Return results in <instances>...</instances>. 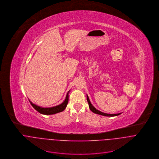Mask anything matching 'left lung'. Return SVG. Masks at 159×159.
<instances>
[{
    "label": "left lung",
    "instance_id": "obj_1",
    "mask_svg": "<svg viewBox=\"0 0 159 159\" xmlns=\"http://www.w3.org/2000/svg\"><path fill=\"white\" fill-rule=\"evenodd\" d=\"M86 97H87V101H88V105H89V108L91 110V111H93L94 113L98 114V115H103V116H118V115H119L121 113H116V114H108V113H105L102 112V111L97 110L92 105V104L91 103V102L89 101V97H88V95Z\"/></svg>",
    "mask_w": 159,
    "mask_h": 159
}]
</instances>
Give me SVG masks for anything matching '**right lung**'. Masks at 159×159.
<instances>
[{
    "label": "right lung",
    "mask_w": 159,
    "mask_h": 159,
    "mask_svg": "<svg viewBox=\"0 0 159 159\" xmlns=\"http://www.w3.org/2000/svg\"><path fill=\"white\" fill-rule=\"evenodd\" d=\"M69 92H70V91L68 92L65 100L64 102H63L62 103H61L60 105H57L56 107H53L43 108V107L38 106V105L33 103L30 100H29V102H30L31 105L33 106V107L36 110H37L39 113L43 114V115H53V114H56V113L61 112L66 108V107L68 105V100H69Z\"/></svg>",
    "instance_id": "1"
}]
</instances>
